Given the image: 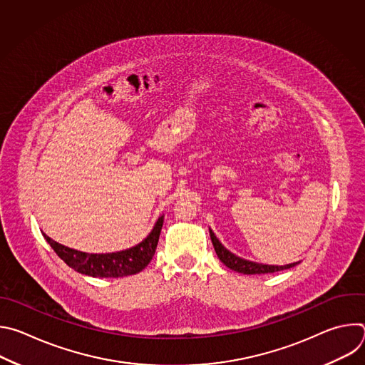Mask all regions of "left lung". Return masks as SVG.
I'll use <instances>...</instances> for the list:
<instances>
[{"instance_id":"1","label":"left lung","mask_w":365,"mask_h":365,"mask_svg":"<svg viewBox=\"0 0 365 365\" xmlns=\"http://www.w3.org/2000/svg\"><path fill=\"white\" fill-rule=\"evenodd\" d=\"M210 234H211V240H212V244H214V248H215V252H217L218 258L228 269H231L234 272H238V273H242V274H266V273H276V272L287 270V269H292L297 264V263H292V264H286V266H269V264H259V263L248 262V259L237 257L235 254L228 251L220 242V240L215 237L212 230H210Z\"/></svg>"}]
</instances>
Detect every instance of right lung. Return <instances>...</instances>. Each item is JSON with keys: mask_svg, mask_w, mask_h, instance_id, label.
<instances>
[{"mask_svg": "<svg viewBox=\"0 0 365 365\" xmlns=\"http://www.w3.org/2000/svg\"><path fill=\"white\" fill-rule=\"evenodd\" d=\"M163 218L155 222L151 232L135 247L124 251L107 252V254H89L69 247H65L43 234L44 240L55 250V252L75 272L92 277H125L140 273L147 264L158 247L160 231L163 227Z\"/></svg>", "mask_w": 365, "mask_h": 365, "instance_id": "right-lung-1", "label": "right lung"}]
</instances>
